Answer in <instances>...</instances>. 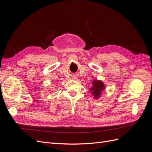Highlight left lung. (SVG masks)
Returning <instances> with one entry per match:
<instances>
[{
	"label": "left lung",
	"mask_w": 152,
	"mask_h": 152,
	"mask_svg": "<svg viewBox=\"0 0 152 152\" xmlns=\"http://www.w3.org/2000/svg\"><path fill=\"white\" fill-rule=\"evenodd\" d=\"M92 87L89 88V91L94 96V99H98L102 94V92L105 89V86L103 81L95 79L92 82Z\"/></svg>",
	"instance_id": "8db88e82"
}]
</instances>
